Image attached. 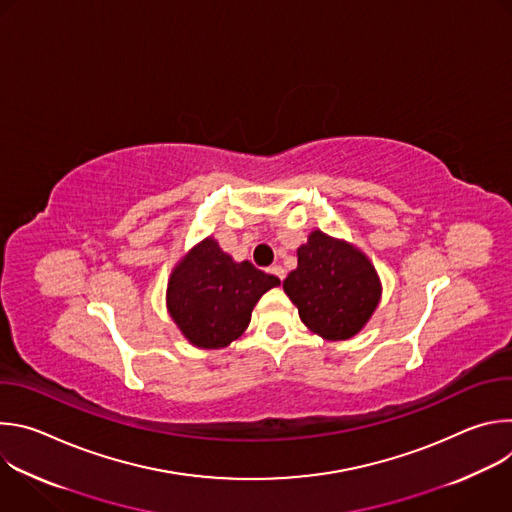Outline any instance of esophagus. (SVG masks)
<instances>
[{
    "label": "esophagus",
    "mask_w": 512,
    "mask_h": 512,
    "mask_svg": "<svg viewBox=\"0 0 512 512\" xmlns=\"http://www.w3.org/2000/svg\"><path fill=\"white\" fill-rule=\"evenodd\" d=\"M267 271H269V273H271V275H275V277H277V279H281V281H283V279H285V269H283V267H281V265H271V267H269V269H267Z\"/></svg>",
    "instance_id": "1"
}]
</instances>
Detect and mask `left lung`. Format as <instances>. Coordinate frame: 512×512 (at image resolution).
<instances>
[{"mask_svg": "<svg viewBox=\"0 0 512 512\" xmlns=\"http://www.w3.org/2000/svg\"><path fill=\"white\" fill-rule=\"evenodd\" d=\"M283 289L302 322L326 340L358 334L381 300V281L369 257L322 231L298 249V267L285 277Z\"/></svg>", "mask_w": 512, "mask_h": 512, "instance_id": "left-lung-1", "label": "left lung"}]
</instances>
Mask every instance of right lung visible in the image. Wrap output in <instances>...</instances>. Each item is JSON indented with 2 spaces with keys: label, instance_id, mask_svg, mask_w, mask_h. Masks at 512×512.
I'll use <instances>...</instances> for the list:
<instances>
[{
  "label": "right lung",
  "instance_id": "obj_1",
  "mask_svg": "<svg viewBox=\"0 0 512 512\" xmlns=\"http://www.w3.org/2000/svg\"><path fill=\"white\" fill-rule=\"evenodd\" d=\"M275 285V275L249 261H233L208 237L174 267L168 310L194 346L225 348L247 330L255 304Z\"/></svg>",
  "mask_w": 512,
  "mask_h": 512
}]
</instances>
